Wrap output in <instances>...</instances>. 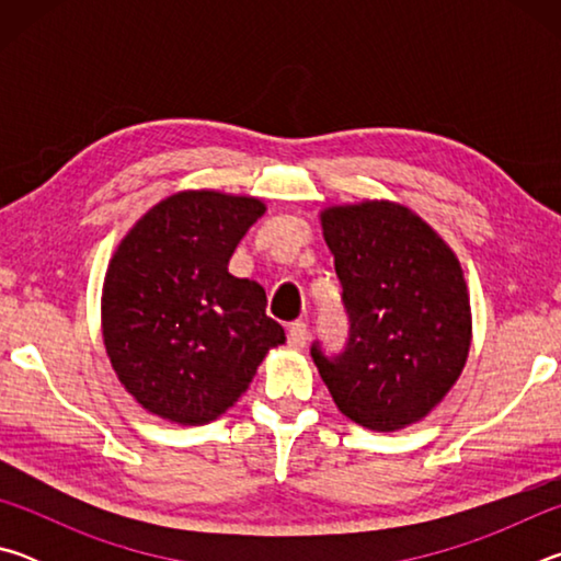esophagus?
Instances as JSON below:
<instances>
[{
	"label": "esophagus",
	"instance_id": "esophagus-1",
	"mask_svg": "<svg viewBox=\"0 0 561 561\" xmlns=\"http://www.w3.org/2000/svg\"><path fill=\"white\" fill-rule=\"evenodd\" d=\"M307 334H309V329H307V324H304V321H291L289 331H287L289 346L291 348H304V344H307Z\"/></svg>",
	"mask_w": 561,
	"mask_h": 561
}]
</instances>
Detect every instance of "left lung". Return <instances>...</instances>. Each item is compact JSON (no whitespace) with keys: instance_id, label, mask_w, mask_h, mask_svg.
Here are the masks:
<instances>
[{"instance_id":"left-lung-1","label":"left lung","mask_w":561,"mask_h":561,"mask_svg":"<svg viewBox=\"0 0 561 561\" xmlns=\"http://www.w3.org/2000/svg\"><path fill=\"white\" fill-rule=\"evenodd\" d=\"M334 254L348 336L311 358L334 403L371 431L421 421L458 381L470 348V301L460 264L421 217L393 203L321 215Z\"/></svg>"}]
</instances>
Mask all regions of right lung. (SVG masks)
I'll return each mask as SVG.
<instances>
[{
  "instance_id": "right-lung-1",
  "label": "right lung",
  "mask_w": 561,
  "mask_h": 561,
  "mask_svg": "<svg viewBox=\"0 0 561 561\" xmlns=\"http://www.w3.org/2000/svg\"><path fill=\"white\" fill-rule=\"evenodd\" d=\"M264 215L254 197L170 195L121 242L103 282V341L126 391L168 421L222 415L284 329L257 282L227 272Z\"/></svg>"
}]
</instances>
